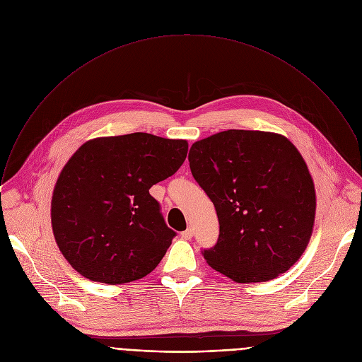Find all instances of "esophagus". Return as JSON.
<instances>
[{
  "mask_svg": "<svg viewBox=\"0 0 362 362\" xmlns=\"http://www.w3.org/2000/svg\"><path fill=\"white\" fill-rule=\"evenodd\" d=\"M180 236H182L183 239H186V240L192 239V238H193V229H192V228H187L186 230H183V232L180 233Z\"/></svg>",
  "mask_w": 362,
  "mask_h": 362,
  "instance_id": "obj_1",
  "label": "esophagus"
}]
</instances>
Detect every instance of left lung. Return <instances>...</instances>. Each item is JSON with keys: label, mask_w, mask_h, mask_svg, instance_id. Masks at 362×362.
I'll return each mask as SVG.
<instances>
[{"label": "left lung", "mask_w": 362, "mask_h": 362, "mask_svg": "<svg viewBox=\"0 0 362 362\" xmlns=\"http://www.w3.org/2000/svg\"><path fill=\"white\" fill-rule=\"evenodd\" d=\"M194 180L214 202L219 238L203 257L235 282H267L305 252L315 187L298 148L276 133L226 130L192 144Z\"/></svg>", "instance_id": "obj_1"}]
</instances>
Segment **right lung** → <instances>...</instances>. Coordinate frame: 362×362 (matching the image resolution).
Listing matches in <instances>:
<instances>
[{
	"mask_svg": "<svg viewBox=\"0 0 362 362\" xmlns=\"http://www.w3.org/2000/svg\"><path fill=\"white\" fill-rule=\"evenodd\" d=\"M186 140L148 133L86 141L63 168L51 199L59 249L84 278L107 285L144 278L176 232L148 189L175 175Z\"/></svg>",
	"mask_w": 362,
	"mask_h": 362,
	"instance_id": "1",
	"label": "right lung"
}]
</instances>
